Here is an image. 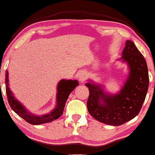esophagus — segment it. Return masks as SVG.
I'll return each mask as SVG.
<instances>
[{"mask_svg":"<svg viewBox=\"0 0 155 155\" xmlns=\"http://www.w3.org/2000/svg\"><path fill=\"white\" fill-rule=\"evenodd\" d=\"M86 78H87V75H86L85 72H81V73L79 74V76H78V79H79L80 82H81V83L85 81Z\"/></svg>","mask_w":155,"mask_h":155,"instance_id":"1","label":"esophagus"}]
</instances>
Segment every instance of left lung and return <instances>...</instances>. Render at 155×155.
I'll return each instance as SVG.
<instances>
[{
	"mask_svg": "<svg viewBox=\"0 0 155 155\" xmlns=\"http://www.w3.org/2000/svg\"><path fill=\"white\" fill-rule=\"evenodd\" d=\"M122 55L119 60L127 65L129 73L119 92L110 93L104 85L92 80L85 84L90 92L89 113L97 121L112 126L122 125L139 114L149 87L146 60L133 42L126 41Z\"/></svg>",
	"mask_w": 155,
	"mask_h": 155,
	"instance_id": "obj_1",
	"label": "left lung"
}]
</instances>
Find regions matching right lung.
<instances>
[{
    "instance_id": "right-lung-1",
    "label": "right lung",
    "mask_w": 155,
    "mask_h": 155,
    "mask_svg": "<svg viewBox=\"0 0 155 155\" xmlns=\"http://www.w3.org/2000/svg\"><path fill=\"white\" fill-rule=\"evenodd\" d=\"M5 91L8 97V101L11 106V109L18 115L21 117L26 122L34 125H39L44 123L51 122L53 120H57L63 114L65 103L68 99V96L73 91V90L79 85L77 80H66L63 79L60 80L57 85V93H56V104L53 110L47 114L37 115L31 113L26 109L25 106L18 100L14 96V94L10 89L8 72L6 70L5 73Z\"/></svg>"
}]
</instances>
